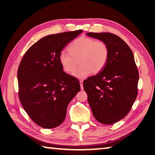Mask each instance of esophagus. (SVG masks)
<instances>
[{
    "label": "esophagus",
    "instance_id": "1",
    "mask_svg": "<svg viewBox=\"0 0 155 155\" xmlns=\"http://www.w3.org/2000/svg\"><path fill=\"white\" fill-rule=\"evenodd\" d=\"M79 83H80L81 90H83V81H80Z\"/></svg>",
    "mask_w": 155,
    "mask_h": 155
}]
</instances>
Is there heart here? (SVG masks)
Returning a JSON list of instances; mask_svg holds the SVG:
<instances>
[{
  "label": "heart",
  "instance_id": "heart-1",
  "mask_svg": "<svg viewBox=\"0 0 155 155\" xmlns=\"http://www.w3.org/2000/svg\"><path fill=\"white\" fill-rule=\"evenodd\" d=\"M67 52L62 51L59 55V61L63 70L67 72L73 71L77 65L79 67L72 75L78 78H84L89 74H97L103 70L108 57L107 45L102 41L81 37L76 39L69 46Z\"/></svg>",
  "mask_w": 155,
  "mask_h": 155
}]
</instances>
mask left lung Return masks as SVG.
Segmentation results:
<instances>
[{
    "mask_svg": "<svg viewBox=\"0 0 155 155\" xmlns=\"http://www.w3.org/2000/svg\"><path fill=\"white\" fill-rule=\"evenodd\" d=\"M104 42L108 57L103 70L83 81L95 119L104 124L119 121L129 113L137 96L139 72L134 55L123 39L110 32H88Z\"/></svg>",
    "mask_w": 155,
    "mask_h": 155,
    "instance_id": "8db88e82",
    "label": "left lung"
}]
</instances>
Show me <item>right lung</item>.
I'll return each mask as SVG.
<instances>
[{"mask_svg": "<svg viewBox=\"0 0 155 155\" xmlns=\"http://www.w3.org/2000/svg\"><path fill=\"white\" fill-rule=\"evenodd\" d=\"M82 32L46 36L28 48L20 63V101L31 119L42 128H52L62 124L68 104L81 90L79 81L63 71L59 55Z\"/></svg>", "mask_w": 155, "mask_h": 155, "instance_id": "right-lung-1", "label": "right lung"}]
</instances>
